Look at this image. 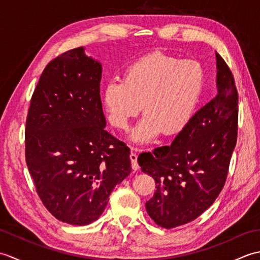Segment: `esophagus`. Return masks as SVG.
<instances>
[{"mask_svg":"<svg viewBox=\"0 0 260 260\" xmlns=\"http://www.w3.org/2000/svg\"><path fill=\"white\" fill-rule=\"evenodd\" d=\"M129 158H131V162H132V169H133L134 171H137L140 169V165H139V162H137V154L132 152L131 155H129Z\"/></svg>","mask_w":260,"mask_h":260,"instance_id":"34e87169","label":"esophagus"}]
</instances>
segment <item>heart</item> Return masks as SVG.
<instances>
[{"label": "heart", "instance_id": "1", "mask_svg": "<svg viewBox=\"0 0 260 260\" xmlns=\"http://www.w3.org/2000/svg\"><path fill=\"white\" fill-rule=\"evenodd\" d=\"M206 86V70L193 59L181 60L164 52L145 54L127 66L123 80H112L103 90L107 119L125 129L140 113L143 117L129 139L147 144L161 132L181 133L194 117Z\"/></svg>", "mask_w": 260, "mask_h": 260}]
</instances>
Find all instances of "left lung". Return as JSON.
I'll return each instance as SVG.
<instances>
[{
  "instance_id": "obj_1",
  "label": "left lung",
  "mask_w": 260,
  "mask_h": 260,
  "mask_svg": "<svg viewBox=\"0 0 260 260\" xmlns=\"http://www.w3.org/2000/svg\"><path fill=\"white\" fill-rule=\"evenodd\" d=\"M217 88L172 144L142 153L139 164L155 180L146 211L156 224L171 229L197 219L211 206L227 179L238 131V91L218 52Z\"/></svg>"
}]
</instances>
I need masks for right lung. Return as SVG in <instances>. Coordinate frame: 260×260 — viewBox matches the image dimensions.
Here are the masks:
<instances>
[{"label":"right lung","mask_w":260,"mask_h":260,"mask_svg":"<svg viewBox=\"0 0 260 260\" xmlns=\"http://www.w3.org/2000/svg\"><path fill=\"white\" fill-rule=\"evenodd\" d=\"M102 63L76 48L49 62L33 92L25 161L41 201L74 225L95 221L132 172L129 148L105 131Z\"/></svg>","instance_id":"right-lung-1"}]
</instances>
